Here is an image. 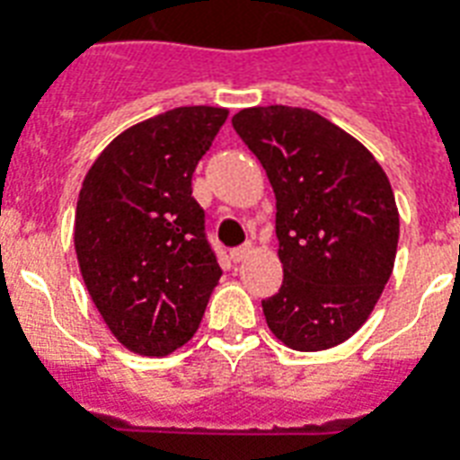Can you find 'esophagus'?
Segmentation results:
<instances>
[{
	"instance_id": "34e87169",
	"label": "esophagus",
	"mask_w": 460,
	"mask_h": 460,
	"mask_svg": "<svg viewBox=\"0 0 460 460\" xmlns=\"http://www.w3.org/2000/svg\"><path fill=\"white\" fill-rule=\"evenodd\" d=\"M251 251H252L251 243L238 245V248H234V251H231V260H234V262H243V260L251 255Z\"/></svg>"
}]
</instances>
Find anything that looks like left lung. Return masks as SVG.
<instances>
[{"label": "left lung", "mask_w": 460, "mask_h": 460, "mask_svg": "<svg viewBox=\"0 0 460 460\" xmlns=\"http://www.w3.org/2000/svg\"><path fill=\"white\" fill-rule=\"evenodd\" d=\"M277 198L284 281L262 301L267 327L294 350L343 343L392 277L399 209L385 169L353 136L301 107H251L231 119Z\"/></svg>", "instance_id": "1"}]
</instances>
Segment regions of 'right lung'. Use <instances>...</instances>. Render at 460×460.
Returning a JSON list of instances; mask_svg holds the SVG:
<instances>
[{"instance_id": "add662e5", "label": "right lung", "mask_w": 460, "mask_h": 460, "mask_svg": "<svg viewBox=\"0 0 460 460\" xmlns=\"http://www.w3.org/2000/svg\"><path fill=\"white\" fill-rule=\"evenodd\" d=\"M229 111L176 107L126 128L83 179L74 243L110 332L140 356H166L200 327L222 277L190 179Z\"/></svg>"}]
</instances>
